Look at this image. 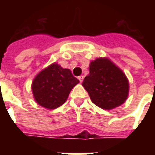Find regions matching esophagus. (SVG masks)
Segmentation results:
<instances>
[{
	"label": "esophagus",
	"mask_w": 155,
	"mask_h": 155,
	"mask_svg": "<svg viewBox=\"0 0 155 155\" xmlns=\"http://www.w3.org/2000/svg\"><path fill=\"white\" fill-rule=\"evenodd\" d=\"M84 75H80L79 77H78V79H79V80H80V83H82L83 82V80H84Z\"/></svg>",
	"instance_id": "obj_1"
}]
</instances>
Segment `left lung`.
<instances>
[{
  "mask_svg": "<svg viewBox=\"0 0 155 155\" xmlns=\"http://www.w3.org/2000/svg\"><path fill=\"white\" fill-rule=\"evenodd\" d=\"M82 85L92 101L103 109L122 104L129 94V81L123 71L108 58H97L89 66Z\"/></svg>",
  "mask_w": 155,
  "mask_h": 155,
  "instance_id": "8db88e82",
  "label": "left lung"
}]
</instances>
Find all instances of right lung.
<instances>
[{
    "instance_id": "add662e5",
    "label": "right lung",
    "mask_w": 155,
    "mask_h": 155,
    "mask_svg": "<svg viewBox=\"0 0 155 155\" xmlns=\"http://www.w3.org/2000/svg\"><path fill=\"white\" fill-rule=\"evenodd\" d=\"M79 82L69 69L53 63L35 78L32 92L39 105L54 109L65 103L71 89Z\"/></svg>"
}]
</instances>
